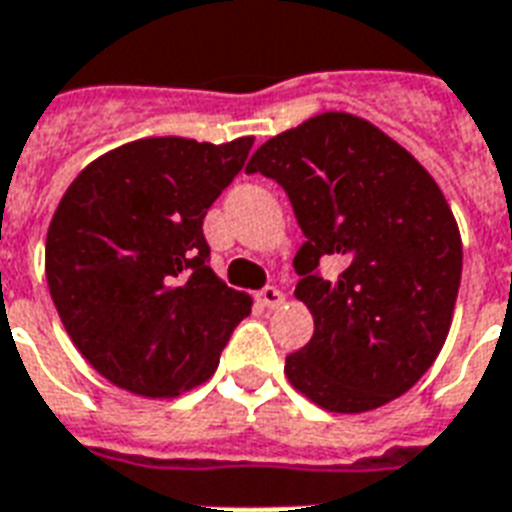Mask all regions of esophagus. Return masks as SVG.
<instances>
[{
	"label": "esophagus",
	"mask_w": 512,
	"mask_h": 512,
	"mask_svg": "<svg viewBox=\"0 0 512 512\" xmlns=\"http://www.w3.org/2000/svg\"><path fill=\"white\" fill-rule=\"evenodd\" d=\"M257 303L263 308H276V306H282L284 303V292L282 290H276V287H263V290L257 292Z\"/></svg>",
	"instance_id": "34e87169"
}]
</instances>
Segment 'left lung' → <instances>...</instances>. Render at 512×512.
<instances>
[{
  "mask_svg": "<svg viewBox=\"0 0 512 512\" xmlns=\"http://www.w3.org/2000/svg\"><path fill=\"white\" fill-rule=\"evenodd\" d=\"M282 187L303 230L295 287L314 335L284 373L335 413L405 395L446 343L462 239L446 198L411 152L362 117L325 112L273 136L247 174ZM338 256V277L318 260Z\"/></svg>",
  "mask_w": 512,
  "mask_h": 512,
  "instance_id": "1",
  "label": "left lung"
}]
</instances>
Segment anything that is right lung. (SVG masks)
Returning <instances> with one entry per match:
<instances>
[{
    "label": "right lung",
    "mask_w": 512,
    "mask_h": 512,
    "mask_svg": "<svg viewBox=\"0 0 512 512\" xmlns=\"http://www.w3.org/2000/svg\"><path fill=\"white\" fill-rule=\"evenodd\" d=\"M252 142L139 139L93 161L61 198L45 244L50 298L112 384L142 397L204 384L249 317V295L209 268L204 217Z\"/></svg>",
    "instance_id": "obj_1"
}]
</instances>
